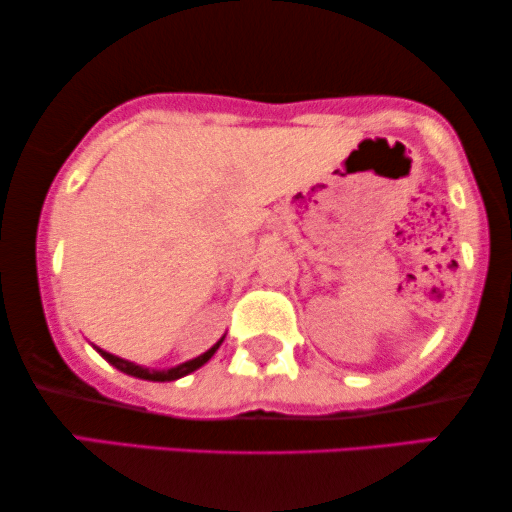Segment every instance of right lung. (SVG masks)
Returning <instances> with one entry per match:
<instances>
[{
	"instance_id": "add662e5",
	"label": "right lung",
	"mask_w": 512,
	"mask_h": 512,
	"mask_svg": "<svg viewBox=\"0 0 512 512\" xmlns=\"http://www.w3.org/2000/svg\"><path fill=\"white\" fill-rule=\"evenodd\" d=\"M222 342H224V338L219 340L217 345H212V347L208 349V352L200 354V357L191 359V361H184V364H179V366H174V368H163V371H155V368H146V366L134 364V361L120 359V357H115V354L106 352V349H99V347H96V352H99L101 357L108 361V364L115 366V368H118V371H122V373L134 375V378H141V380H153V383H170V380L184 378V375H189V373L196 371V368H200L203 364H208V361L212 359V354L217 352Z\"/></svg>"
}]
</instances>
